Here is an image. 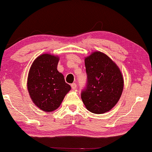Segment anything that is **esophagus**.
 <instances>
[{
    "instance_id": "34e87169",
    "label": "esophagus",
    "mask_w": 152,
    "mask_h": 152,
    "mask_svg": "<svg viewBox=\"0 0 152 152\" xmlns=\"http://www.w3.org/2000/svg\"><path fill=\"white\" fill-rule=\"evenodd\" d=\"M71 88L73 89V90H75V89L77 88V84L75 83H72V84H71Z\"/></svg>"
}]
</instances>
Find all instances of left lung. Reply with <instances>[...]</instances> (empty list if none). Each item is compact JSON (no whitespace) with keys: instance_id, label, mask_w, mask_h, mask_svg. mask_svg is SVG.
<instances>
[{"instance_id":"left-lung-1","label":"left lung","mask_w":152,"mask_h":152,"mask_svg":"<svg viewBox=\"0 0 152 152\" xmlns=\"http://www.w3.org/2000/svg\"><path fill=\"white\" fill-rule=\"evenodd\" d=\"M87 84L81 93L85 107L93 113L109 111L121 97L123 77L115 62L101 52L85 58Z\"/></svg>"}]
</instances>
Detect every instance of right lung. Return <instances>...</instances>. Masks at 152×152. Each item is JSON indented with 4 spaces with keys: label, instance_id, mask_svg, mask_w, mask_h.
I'll use <instances>...</instances> for the list:
<instances>
[{
    "label": "right lung",
    "instance_id": "right-lung-1",
    "mask_svg": "<svg viewBox=\"0 0 152 152\" xmlns=\"http://www.w3.org/2000/svg\"><path fill=\"white\" fill-rule=\"evenodd\" d=\"M59 58L43 54L33 61L28 77V90L34 104L45 112L59 107L71 87L57 70Z\"/></svg>",
    "mask_w": 152,
    "mask_h": 152
}]
</instances>
